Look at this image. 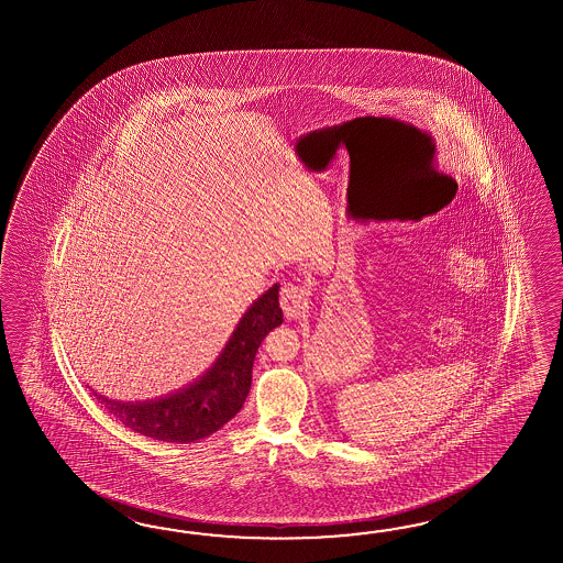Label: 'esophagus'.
<instances>
[{"label":"esophagus","instance_id":"34e87169","mask_svg":"<svg viewBox=\"0 0 563 563\" xmlns=\"http://www.w3.org/2000/svg\"><path fill=\"white\" fill-rule=\"evenodd\" d=\"M279 303L287 318H299L308 310V289L296 284H284L279 294Z\"/></svg>","mask_w":563,"mask_h":563}]
</instances>
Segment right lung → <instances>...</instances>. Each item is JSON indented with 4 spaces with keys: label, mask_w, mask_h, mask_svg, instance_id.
I'll use <instances>...</instances> for the list:
<instances>
[{
    "label": "right lung",
    "mask_w": 563,
    "mask_h": 563,
    "mask_svg": "<svg viewBox=\"0 0 563 563\" xmlns=\"http://www.w3.org/2000/svg\"><path fill=\"white\" fill-rule=\"evenodd\" d=\"M282 322L276 284L241 316L219 358L195 383L143 402H122L95 393L96 400L131 431L167 443H195L219 431L240 412L252 388L257 347Z\"/></svg>",
    "instance_id": "add662e5"
}]
</instances>
